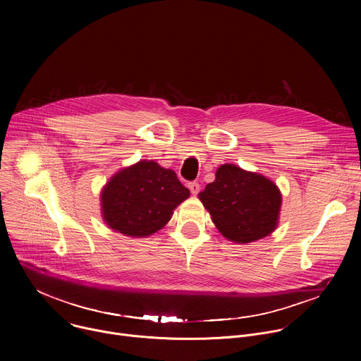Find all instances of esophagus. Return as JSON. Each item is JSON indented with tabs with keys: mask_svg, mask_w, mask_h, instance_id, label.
Here are the masks:
<instances>
[{
	"mask_svg": "<svg viewBox=\"0 0 361 361\" xmlns=\"http://www.w3.org/2000/svg\"><path fill=\"white\" fill-rule=\"evenodd\" d=\"M188 188H190V191H191V194H192V195H197V194H198V191H200V184H198V183H195V181L188 183Z\"/></svg>",
	"mask_w": 361,
	"mask_h": 361,
	"instance_id": "obj_1",
	"label": "esophagus"
}]
</instances>
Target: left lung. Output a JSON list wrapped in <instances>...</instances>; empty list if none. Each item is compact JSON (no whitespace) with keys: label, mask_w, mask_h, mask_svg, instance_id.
<instances>
[{"label":"left lung","mask_w":361,"mask_h":361,"mask_svg":"<svg viewBox=\"0 0 361 361\" xmlns=\"http://www.w3.org/2000/svg\"><path fill=\"white\" fill-rule=\"evenodd\" d=\"M198 198L223 237L235 244L262 240L279 226L283 197L277 184L235 164L220 166Z\"/></svg>","instance_id":"8db88e82"}]
</instances>
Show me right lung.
Returning <instances> with one entry per match:
<instances>
[{
    "instance_id": "1",
    "label": "right lung",
    "mask_w": 361,
    "mask_h": 361,
    "mask_svg": "<svg viewBox=\"0 0 361 361\" xmlns=\"http://www.w3.org/2000/svg\"><path fill=\"white\" fill-rule=\"evenodd\" d=\"M190 197L170 169L152 160L118 170L99 194L101 216L116 233L142 238L161 230Z\"/></svg>"
}]
</instances>
